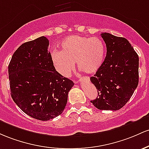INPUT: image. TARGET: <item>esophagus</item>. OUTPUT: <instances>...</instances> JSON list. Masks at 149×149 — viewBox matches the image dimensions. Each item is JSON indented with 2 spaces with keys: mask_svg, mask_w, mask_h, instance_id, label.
Here are the masks:
<instances>
[{
  "mask_svg": "<svg viewBox=\"0 0 149 149\" xmlns=\"http://www.w3.org/2000/svg\"><path fill=\"white\" fill-rule=\"evenodd\" d=\"M75 83L77 84V83H78V81H75Z\"/></svg>",
  "mask_w": 149,
  "mask_h": 149,
  "instance_id": "1",
  "label": "esophagus"
}]
</instances>
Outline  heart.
<instances>
[{"label": "heart", "mask_w": 149, "mask_h": 149, "mask_svg": "<svg viewBox=\"0 0 149 149\" xmlns=\"http://www.w3.org/2000/svg\"><path fill=\"white\" fill-rule=\"evenodd\" d=\"M61 48V52H53L51 58L55 69L65 77L72 74L76 62L78 68L84 72H96L103 64L106 53L105 45L101 38L77 35L63 41Z\"/></svg>", "instance_id": "obj_1"}]
</instances>
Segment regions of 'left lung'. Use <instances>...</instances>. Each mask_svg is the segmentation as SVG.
Masks as SVG:
<instances>
[{
  "instance_id": "left-lung-1",
  "label": "left lung",
  "mask_w": 149,
  "mask_h": 149,
  "mask_svg": "<svg viewBox=\"0 0 149 149\" xmlns=\"http://www.w3.org/2000/svg\"><path fill=\"white\" fill-rule=\"evenodd\" d=\"M107 48L103 64L90 80L98 96L91 101L96 108L118 111L130 99L139 83V56L125 38L101 34Z\"/></svg>"
}]
</instances>
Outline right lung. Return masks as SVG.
<instances>
[{
    "label": "right lung",
    "mask_w": 149,
    "mask_h": 149,
    "mask_svg": "<svg viewBox=\"0 0 149 149\" xmlns=\"http://www.w3.org/2000/svg\"><path fill=\"white\" fill-rule=\"evenodd\" d=\"M45 36L22 44L8 65L10 94L31 118L46 121L63 113L74 85L55 69Z\"/></svg>",
    "instance_id": "1"
}]
</instances>
